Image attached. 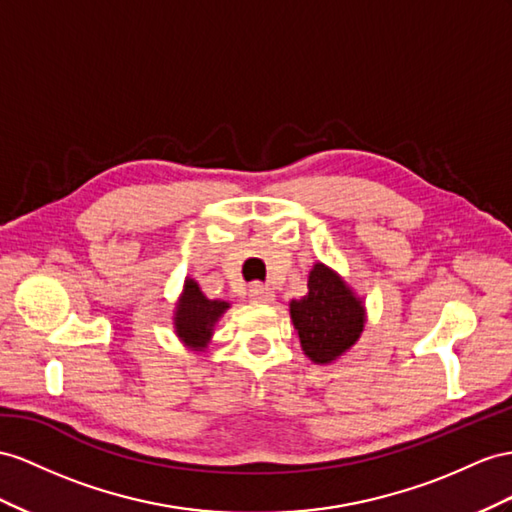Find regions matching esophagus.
<instances>
[{
  "label": "esophagus",
  "instance_id": "esophagus-1",
  "mask_svg": "<svg viewBox=\"0 0 512 512\" xmlns=\"http://www.w3.org/2000/svg\"><path fill=\"white\" fill-rule=\"evenodd\" d=\"M248 298H251L253 303H272V300H274V292L270 290L268 285L253 283L251 287H248Z\"/></svg>",
  "mask_w": 512,
  "mask_h": 512
}]
</instances>
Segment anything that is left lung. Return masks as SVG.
<instances>
[{
    "instance_id": "8db88e82",
    "label": "left lung",
    "mask_w": 512,
    "mask_h": 512,
    "mask_svg": "<svg viewBox=\"0 0 512 512\" xmlns=\"http://www.w3.org/2000/svg\"><path fill=\"white\" fill-rule=\"evenodd\" d=\"M309 292L290 303L300 346L313 363H333L357 344L365 326L363 300L324 264H313Z\"/></svg>"
}]
</instances>
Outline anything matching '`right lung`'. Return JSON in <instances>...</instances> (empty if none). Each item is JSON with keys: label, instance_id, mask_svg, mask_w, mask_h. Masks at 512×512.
<instances>
[{"label": "right lung", "instance_id": "add662e5", "mask_svg": "<svg viewBox=\"0 0 512 512\" xmlns=\"http://www.w3.org/2000/svg\"><path fill=\"white\" fill-rule=\"evenodd\" d=\"M227 309L229 303H225V300L207 298L201 292L199 283L194 279H186L173 318L177 337L192 350L207 348L216 322Z\"/></svg>", "mask_w": 512, "mask_h": 512}]
</instances>
